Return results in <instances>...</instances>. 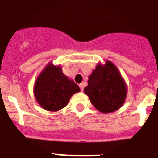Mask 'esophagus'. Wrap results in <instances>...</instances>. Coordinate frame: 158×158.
<instances>
[{
    "label": "esophagus",
    "instance_id": "obj_1",
    "mask_svg": "<svg viewBox=\"0 0 158 158\" xmlns=\"http://www.w3.org/2000/svg\"><path fill=\"white\" fill-rule=\"evenodd\" d=\"M79 86H80V89H81V91H83L84 90V84H80V85H79Z\"/></svg>",
    "mask_w": 158,
    "mask_h": 158
}]
</instances>
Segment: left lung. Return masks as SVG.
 I'll list each match as a JSON object with an SVG mask.
<instances>
[{
    "mask_svg": "<svg viewBox=\"0 0 158 158\" xmlns=\"http://www.w3.org/2000/svg\"><path fill=\"white\" fill-rule=\"evenodd\" d=\"M84 92L96 109L106 114L114 112L123 105L127 86L118 68L107 60L104 65H96Z\"/></svg>",
    "mask_w": 158,
    "mask_h": 158,
    "instance_id": "left-lung-1",
    "label": "left lung"
}]
</instances>
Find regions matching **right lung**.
Here are the masks:
<instances>
[{"label": "right lung", "instance_id": "right-lung-1", "mask_svg": "<svg viewBox=\"0 0 158 158\" xmlns=\"http://www.w3.org/2000/svg\"><path fill=\"white\" fill-rule=\"evenodd\" d=\"M80 88L62 72L61 65L49 62L38 76L33 92L37 103L43 109L55 112L68 104L71 96Z\"/></svg>", "mask_w": 158, "mask_h": 158}]
</instances>
